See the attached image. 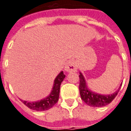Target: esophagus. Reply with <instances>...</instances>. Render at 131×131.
<instances>
[{
    "label": "esophagus",
    "instance_id": "obj_1",
    "mask_svg": "<svg viewBox=\"0 0 131 131\" xmlns=\"http://www.w3.org/2000/svg\"><path fill=\"white\" fill-rule=\"evenodd\" d=\"M65 71L67 72H76L77 71V65L76 62L73 60H68L65 66Z\"/></svg>",
    "mask_w": 131,
    "mask_h": 131
}]
</instances>
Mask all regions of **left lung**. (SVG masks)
Here are the masks:
<instances>
[{
  "instance_id": "8db88e82",
  "label": "left lung",
  "mask_w": 131,
  "mask_h": 131,
  "mask_svg": "<svg viewBox=\"0 0 131 131\" xmlns=\"http://www.w3.org/2000/svg\"><path fill=\"white\" fill-rule=\"evenodd\" d=\"M79 79V92L81 98L86 104L92 107H104L107 105L115 98V96H117V93L120 90V89H117L113 94H109V95L99 94L94 92H92L87 88L86 81L81 73H80Z\"/></svg>"
}]
</instances>
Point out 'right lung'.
<instances>
[{
    "label": "right lung",
    "instance_id": "obj_1",
    "mask_svg": "<svg viewBox=\"0 0 131 131\" xmlns=\"http://www.w3.org/2000/svg\"><path fill=\"white\" fill-rule=\"evenodd\" d=\"M65 76H66L64 75L63 71L60 72L54 81L53 88L50 94L47 96L45 99H43L42 100L35 102H29L27 101L21 100L23 103L31 110H36V111H45V110H47L49 109L52 108L58 101L60 84L63 82Z\"/></svg>",
    "mask_w": 131,
    "mask_h": 131
}]
</instances>
